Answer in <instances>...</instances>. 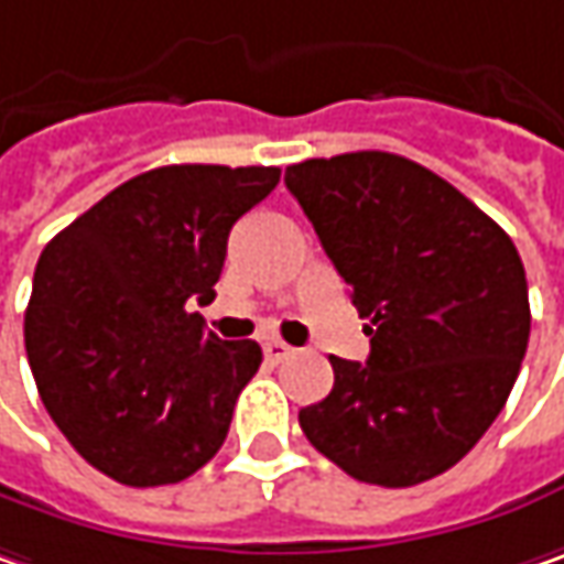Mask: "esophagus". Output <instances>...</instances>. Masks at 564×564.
<instances>
[{
  "instance_id": "1",
  "label": "esophagus",
  "mask_w": 564,
  "mask_h": 564,
  "mask_svg": "<svg viewBox=\"0 0 564 564\" xmlns=\"http://www.w3.org/2000/svg\"><path fill=\"white\" fill-rule=\"evenodd\" d=\"M261 350H264V359H268L271 366H278V362H283L286 356L293 354V347H290V344H283V340H264V347H261Z\"/></svg>"
}]
</instances>
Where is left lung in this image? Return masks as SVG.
<instances>
[{
  "label": "left lung",
  "instance_id": "obj_1",
  "mask_svg": "<svg viewBox=\"0 0 564 564\" xmlns=\"http://www.w3.org/2000/svg\"><path fill=\"white\" fill-rule=\"evenodd\" d=\"M286 188L369 318V359L330 356L334 388L300 410L344 474L416 486L482 438L521 372L530 303L502 227L413 160L356 151L286 166Z\"/></svg>",
  "mask_w": 564,
  "mask_h": 564
}]
</instances>
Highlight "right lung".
Returning a JSON list of instances; mask_svg holds the SVG:
<instances>
[{
    "mask_svg": "<svg viewBox=\"0 0 564 564\" xmlns=\"http://www.w3.org/2000/svg\"><path fill=\"white\" fill-rule=\"evenodd\" d=\"M278 166H158L56 234L34 271L24 350L72 448L122 486L192 477L220 452L256 340L205 318L234 224L274 192Z\"/></svg>",
    "mask_w": 564,
    "mask_h": 564,
    "instance_id": "add662e5",
    "label": "right lung"
}]
</instances>
